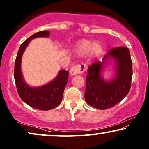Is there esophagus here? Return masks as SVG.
Instances as JSON below:
<instances>
[{
    "label": "esophagus",
    "mask_w": 149,
    "mask_h": 149,
    "mask_svg": "<svg viewBox=\"0 0 149 149\" xmlns=\"http://www.w3.org/2000/svg\"><path fill=\"white\" fill-rule=\"evenodd\" d=\"M86 64L85 63H82V64H77L73 66L72 68L70 69V73L71 75L74 76L77 74H82L85 72L86 70Z\"/></svg>",
    "instance_id": "obj_1"
}]
</instances>
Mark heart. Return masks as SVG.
<instances>
[{"mask_svg":"<svg viewBox=\"0 0 149 149\" xmlns=\"http://www.w3.org/2000/svg\"><path fill=\"white\" fill-rule=\"evenodd\" d=\"M76 51L81 56H85L91 53L93 57H98L102 52V47L98 43L94 44L90 40H83L77 44Z\"/></svg>","mask_w":149,"mask_h":149,"instance_id":"1","label":"heart"}]
</instances>
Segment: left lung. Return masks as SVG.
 I'll list each match as a JSON object with an SVG mask.
<instances>
[{
	"instance_id": "1",
	"label": "left lung",
	"mask_w": 149,
	"mask_h": 149,
	"mask_svg": "<svg viewBox=\"0 0 149 149\" xmlns=\"http://www.w3.org/2000/svg\"><path fill=\"white\" fill-rule=\"evenodd\" d=\"M112 56L117 61V75L111 82H106L100 77L103 62ZM85 102L91 107L105 110L122 100L131 88L132 62L129 49L125 47L111 49L103 58V62L96 61L87 69Z\"/></svg>"
}]
</instances>
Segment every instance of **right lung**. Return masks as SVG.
Returning <instances> with one entry per match:
<instances>
[{
    "instance_id": "right-lung-1",
    "label": "right lung",
    "mask_w": 149,
    "mask_h": 149,
    "mask_svg": "<svg viewBox=\"0 0 149 149\" xmlns=\"http://www.w3.org/2000/svg\"><path fill=\"white\" fill-rule=\"evenodd\" d=\"M50 32L47 30L34 34L21 45L15 62L14 78L19 97L26 104L34 109L48 111L58 107L62 102L63 93L68 82V71L61 70L54 81L42 87L32 88L24 82L21 72V60L24 51L32 38L49 37Z\"/></svg>"
}]
</instances>
